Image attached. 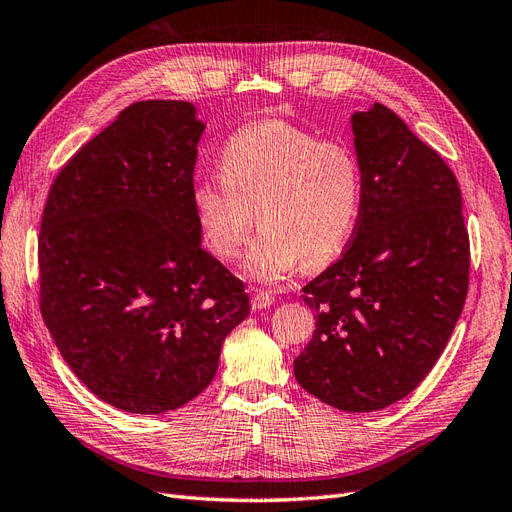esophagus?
<instances>
[{
  "mask_svg": "<svg viewBox=\"0 0 512 512\" xmlns=\"http://www.w3.org/2000/svg\"><path fill=\"white\" fill-rule=\"evenodd\" d=\"M275 303V297L267 290H256L252 294V309H267Z\"/></svg>",
  "mask_w": 512,
  "mask_h": 512,
  "instance_id": "1",
  "label": "esophagus"
}]
</instances>
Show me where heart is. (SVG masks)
<instances>
[{
  "instance_id": "heart-1",
  "label": "heart",
  "mask_w": 512,
  "mask_h": 512,
  "mask_svg": "<svg viewBox=\"0 0 512 512\" xmlns=\"http://www.w3.org/2000/svg\"><path fill=\"white\" fill-rule=\"evenodd\" d=\"M218 173L196 177L190 205L200 237L222 260L237 258L252 228L260 232L245 271L282 280L301 262L329 265L346 250L363 207V170L346 145L324 143L286 121H262L230 134Z\"/></svg>"
}]
</instances>
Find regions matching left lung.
Instances as JSON below:
<instances>
[{
    "label": "left lung",
    "instance_id": "1",
    "mask_svg": "<svg viewBox=\"0 0 512 512\" xmlns=\"http://www.w3.org/2000/svg\"><path fill=\"white\" fill-rule=\"evenodd\" d=\"M363 207L348 250L303 288L316 331L294 359L307 393L344 412L410 395L440 359L470 280L461 190L391 108L352 115Z\"/></svg>",
    "mask_w": 512,
    "mask_h": 512
}]
</instances>
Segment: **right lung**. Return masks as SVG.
<instances>
[{
    "instance_id": "add662e5",
    "label": "right lung",
    "mask_w": 512,
    "mask_h": 512,
    "mask_svg": "<svg viewBox=\"0 0 512 512\" xmlns=\"http://www.w3.org/2000/svg\"><path fill=\"white\" fill-rule=\"evenodd\" d=\"M205 123L181 100L134 102L59 170L38 239L40 312L79 380L130 414L211 384L250 297L200 245L190 205Z\"/></svg>"
}]
</instances>
